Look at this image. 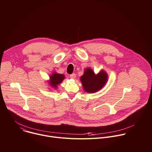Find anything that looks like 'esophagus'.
Masks as SVG:
<instances>
[{"label": "esophagus", "mask_w": 152, "mask_h": 152, "mask_svg": "<svg viewBox=\"0 0 152 152\" xmlns=\"http://www.w3.org/2000/svg\"><path fill=\"white\" fill-rule=\"evenodd\" d=\"M70 77L71 79H75L76 78V74L75 73H72V75H70Z\"/></svg>", "instance_id": "34e87169"}]
</instances>
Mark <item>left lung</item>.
Listing matches in <instances>:
<instances>
[{"label": "left lung", "instance_id": "obj_1", "mask_svg": "<svg viewBox=\"0 0 152 152\" xmlns=\"http://www.w3.org/2000/svg\"><path fill=\"white\" fill-rule=\"evenodd\" d=\"M83 90L87 93H93L102 89L107 80V75L101 70L96 75L92 69L87 68L80 78Z\"/></svg>", "mask_w": 152, "mask_h": 152}]
</instances>
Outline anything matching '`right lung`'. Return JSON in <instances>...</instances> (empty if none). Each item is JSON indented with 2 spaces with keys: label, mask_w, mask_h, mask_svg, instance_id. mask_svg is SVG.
I'll use <instances>...</instances> for the list:
<instances>
[{
  "label": "right lung",
  "mask_w": 152,
  "mask_h": 152,
  "mask_svg": "<svg viewBox=\"0 0 152 152\" xmlns=\"http://www.w3.org/2000/svg\"><path fill=\"white\" fill-rule=\"evenodd\" d=\"M64 78H65V76L64 75L58 74L54 72L52 75L50 76V80L49 81V85L52 86V88L56 89L57 86L62 82Z\"/></svg>",
  "instance_id": "right-lung-1"
}]
</instances>
